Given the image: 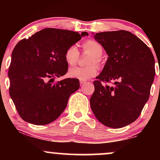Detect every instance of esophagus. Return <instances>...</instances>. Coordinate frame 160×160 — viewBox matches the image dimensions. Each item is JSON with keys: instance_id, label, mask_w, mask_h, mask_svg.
I'll use <instances>...</instances> for the list:
<instances>
[{"instance_id": "1", "label": "esophagus", "mask_w": 160, "mask_h": 160, "mask_svg": "<svg viewBox=\"0 0 160 160\" xmlns=\"http://www.w3.org/2000/svg\"><path fill=\"white\" fill-rule=\"evenodd\" d=\"M86 82V80H80V83L81 84V85H82V84H85Z\"/></svg>"}]
</instances>
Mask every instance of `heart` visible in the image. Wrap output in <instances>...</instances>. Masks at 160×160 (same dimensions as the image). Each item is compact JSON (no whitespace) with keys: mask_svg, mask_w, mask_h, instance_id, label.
<instances>
[{"mask_svg":"<svg viewBox=\"0 0 160 160\" xmlns=\"http://www.w3.org/2000/svg\"><path fill=\"white\" fill-rule=\"evenodd\" d=\"M82 48L84 52L90 54L93 57L91 58L90 64H98L100 58L103 53V47L95 40H87L83 42ZM80 58V52L75 46H70L66 49L65 52V59L70 66H74L78 64ZM98 68L96 65H92L89 67L82 68L77 67L70 69L69 76L71 78L79 79L82 80H87L92 77L95 76L98 73Z\"/></svg>","mask_w":160,"mask_h":160,"instance_id":"1","label":"heart"}]
</instances>
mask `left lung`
<instances>
[{
  "instance_id": "obj_1",
  "label": "left lung",
  "mask_w": 160,
  "mask_h": 160,
  "mask_svg": "<svg viewBox=\"0 0 160 160\" xmlns=\"http://www.w3.org/2000/svg\"><path fill=\"white\" fill-rule=\"evenodd\" d=\"M94 38L108 55L103 71L93 82L91 109L108 127L128 126L140 116L150 97L155 60L149 47L124 30L96 33ZM115 81V86L107 84Z\"/></svg>"
}]
</instances>
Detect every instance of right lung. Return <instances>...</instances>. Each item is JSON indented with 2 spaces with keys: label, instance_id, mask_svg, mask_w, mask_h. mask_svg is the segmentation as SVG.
I'll return each mask as SVG.
<instances>
[{
  "label": "right lung",
  "instance_id": "right-lung-1",
  "mask_svg": "<svg viewBox=\"0 0 160 160\" xmlns=\"http://www.w3.org/2000/svg\"><path fill=\"white\" fill-rule=\"evenodd\" d=\"M87 34L49 28L16 45L9 68V92L23 120L47 125L62 114L80 82L77 78L54 82V78L68 72L66 49Z\"/></svg>",
  "mask_w": 160,
  "mask_h": 160
}]
</instances>
